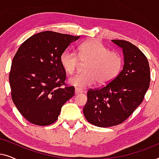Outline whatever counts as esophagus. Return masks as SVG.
Wrapping results in <instances>:
<instances>
[{
	"instance_id": "esophagus-1",
	"label": "esophagus",
	"mask_w": 159,
	"mask_h": 159,
	"mask_svg": "<svg viewBox=\"0 0 159 159\" xmlns=\"http://www.w3.org/2000/svg\"><path fill=\"white\" fill-rule=\"evenodd\" d=\"M83 93V90H81V89H80V88H75V94L76 95H79V94H80V93Z\"/></svg>"
}]
</instances>
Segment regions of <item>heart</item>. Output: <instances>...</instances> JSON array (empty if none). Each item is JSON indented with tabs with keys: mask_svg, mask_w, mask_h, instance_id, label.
Instances as JSON below:
<instances>
[{
	"mask_svg": "<svg viewBox=\"0 0 159 159\" xmlns=\"http://www.w3.org/2000/svg\"><path fill=\"white\" fill-rule=\"evenodd\" d=\"M80 61L86 63L85 73L73 76L68 83L79 88H86L97 82L105 84L118 75L122 66V59L118 53L108 51L107 48L98 40L82 43L75 52L66 50L61 54L60 63L67 74L74 73L79 66Z\"/></svg>",
	"mask_w": 159,
	"mask_h": 159,
	"instance_id": "b5f03b06",
	"label": "heart"
}]
</instances>
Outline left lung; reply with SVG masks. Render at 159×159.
I'll return each instance as SVG.
<instances>
[{"instance_id": "8db88e82", "label": "left lung", "mask_w": 159, "mask_h": 159, "mask_svg": "<svg viewBox=\"0 0 159 159\" xmlns=\"http://www.w3.org/2000/svg\"><path fill=\"white\" fill-rule=\"evenodd\" d=\"M111 42L122 50V70L104 87L89 90L83 108L88 121L100 127L125 121L143 102L151 81L148 61L143 52L128 41Z\"/></svg>"}]
</instances>
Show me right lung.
<instances>
[{"label":"right lung","mask_w":159,"mask_h":159,"mask_svg":"<svg viewBox=\"0 0 159 159\" xmlns=\"http://www.w3.org/2000/svg\"><path fill=\"white\" fill-rule=\"evenodd\" d=\"M80 36L45 31L25 40L13 58L9 74L11 98L30 123L50 125L63 105L75 95L74 87H62L66 71L60 56Z\"/></svg>","instance_id":"obj_1"}]
</instances>
